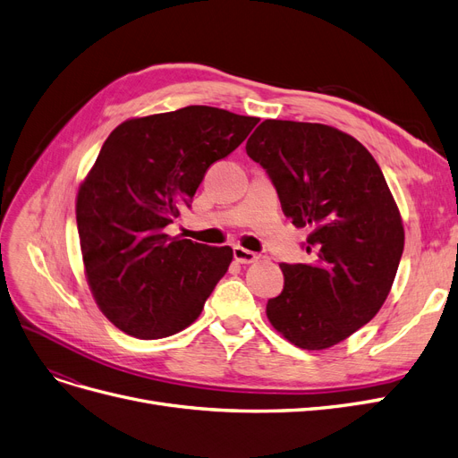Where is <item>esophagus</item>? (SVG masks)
Instances as JSON below:
<instances>
[{
	"instance_id": "34e87169",
	"label": "esophagus",
	"mask_w": 458,
	"mask_h": 458,
	"mask_svg": "<svg viewBox=\"0 0 458 458\" xmlns=\"http://www.w3.org/2000/svg\"><path fill=\"white\" fill-rule=\"evenodd\" d=\"M233 258L236 263H242V265H250V263H255L259 259V255L255 251H250L242 246H234L233 248Z\"/></svg>"
}]
</instances>
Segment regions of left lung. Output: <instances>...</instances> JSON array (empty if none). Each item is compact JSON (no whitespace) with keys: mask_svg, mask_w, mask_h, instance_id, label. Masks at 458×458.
Returning <instances> with one entry per match:
<instances>
[{"mask_svg":"<svg viewBox=\"0 0 458 458\" xmlns=\"http://www.w3.org/2000/svg\"><path fill=\"white\" fill-rule=\"evenodd\" d=\"M278 191L312 263H282L284 289L267 318L302 350H327L367 325L386 302L404 227L379 165L336 127L265 120L246 142Z\"/></svg>","mask_w":458,"mask_h":458,"instance_id":"obj_1","label":"left lung"}]
</instances>
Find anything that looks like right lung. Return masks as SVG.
<instances>
[{
	"label": "right lung",
	"instance_id": "add662e5",
	"mask_svg": "<svg viewBox=\"0 0 458 458\" xmlns=\"http://www.w3.org/2000/svg\"><path fill=\"white\" fill-rule=\"evenodd\" d=\"M259 118L191 105L131 118L108 135L79 188L77 227L88 285L106 319L140 340L190 327L231 261L169 236L214 161L227 157Z\"/></svg>",
	"mask_w": 458,
	"mask_h": 458
}]
</instances>
